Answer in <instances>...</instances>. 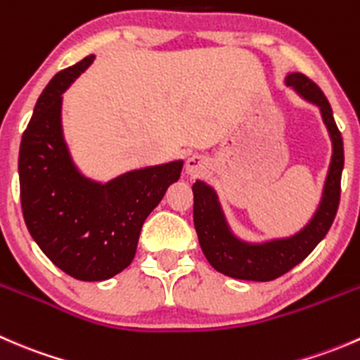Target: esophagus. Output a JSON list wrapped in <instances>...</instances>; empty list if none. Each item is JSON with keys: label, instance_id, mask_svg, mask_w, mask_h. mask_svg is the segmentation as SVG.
Instances as JSON below:
<instances>
[{"label": "esophagus", "instance_id": "obj_1", "mask_svg": "<svg viewBox=\"0 0 360 360\" xmlns=\"http://www.w3.org/2000/svg\"><path fill=\"white\" fill-rule=\"evenodd\" d=\"M209 167V160H207L203 155H191L186 160V172L190 176H198V174H203Z\"/></svg>", "mask_w": 360, "mask_h": 360}]
</instances>
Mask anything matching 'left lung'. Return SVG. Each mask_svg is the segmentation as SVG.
Returning <instances> with one entry per match:
<instances>
[{"label":"left lung","instance_id":"1","mask_svg":"<svg viewBox=\"0 0 360 360\" xmlns=\"http://www.w3.org/2000/svg\"><path fill=\"white\" fill-rule=\"evenodd\" d=\"M284 83L304 103L319 108L331 139V160L322 184L321 200L310 219L285 237L248 240L233 230L216 188L202 179L193 183V221L203 254L214 270L238 281L268 282L288 274L326 237L340 203L341 170L345 162L343 139L336 127L331 104L324 92L301 72H288Z\"/></svg>","mask_w":360,"mask_h":360}]
</instances>
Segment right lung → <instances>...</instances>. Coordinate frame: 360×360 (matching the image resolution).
Instances as JSON below:
<instances>
[{
	"label": "right lung",
	"mask_w": 360,
	"mask_h": 360,
	"mask_svg": "<svg viewBox=\"0 0 360 360\" xmlns=\"http://www.w3.org/2000/svg\"><path fill=\"white\" fill-rule=\"evenodd\" d=\"M96 56L57 72L36 101L19 151L25 226L46 257L71 277L101 282L136 256L141 228L181 177L184 160L89 177L72 158L63 127V94Z\"/></svg>",
	"instance_id": "obj_1"
}]
</instances>
